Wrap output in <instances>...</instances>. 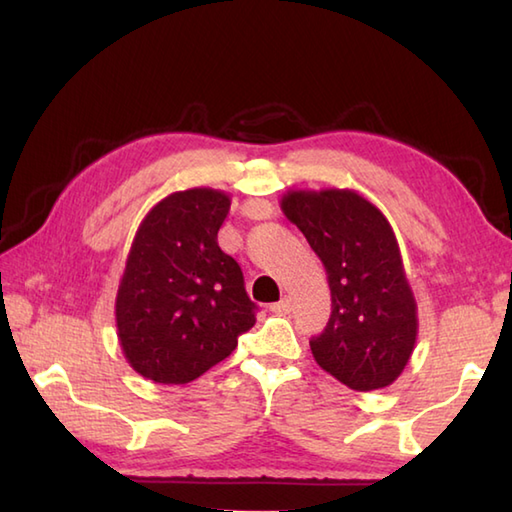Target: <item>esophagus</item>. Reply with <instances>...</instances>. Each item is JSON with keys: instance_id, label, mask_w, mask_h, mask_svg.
<instances>
[{"instance_id": "34e87169", "label": "esophagus", "mask_w": 512, "mask_h": 512, "mask_svg": "<svg viewBox=\"0 0 512 512\" xmlns=\"http://www.w3.org/2000/svg\"><path fill=\"white\" fill-rule=\"evenodd\" d=\"M290 299L288 297H281L275 306H273V312H277V314H288L290 312Z\"/></svg>"}]
</instances>
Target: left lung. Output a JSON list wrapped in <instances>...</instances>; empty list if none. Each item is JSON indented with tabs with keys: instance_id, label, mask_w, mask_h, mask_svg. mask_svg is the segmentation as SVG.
Masks as SVG:
<instances>
[{
	"instance_id": "obj_1",
	"label": "left lung",
	"mask_w": 512,
	"mask_h": 512,
	"mask_svg": "<svg viewBox=\"0 0 512 512\" xmlns=\"http://www.w3.org/2000/svg\"><path fill=\"white\" fill-rule=\"evenodd\" d=\"M281 211L321 259L332 295L314 361L354 391L389 387L418 339V303L389 220L354 189H290Z\"/></svg>"
}]
</instances>
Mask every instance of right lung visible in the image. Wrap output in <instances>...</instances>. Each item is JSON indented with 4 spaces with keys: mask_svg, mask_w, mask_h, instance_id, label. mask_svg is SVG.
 I'll list each match as a JSON object with an SVG mask.
<instances>
[{
    "mask_svg": "<svg viewBox=\"0 0 512 512\" xmlns=\"http://www.w3.org/2000/svg\"><path fill=\"white\" fill-rule=\"evenodd\" d=\"M231 195L193 187L151 206L116 292V334L129 367L184 385L231 356L255 325L242 268L217 246Z\"/></svg>",
    "mask_w": 512,
    "mask_h": 512,
    "instance_id": "right-lung-1",
    "label": "right lung"
}]
</instances>
